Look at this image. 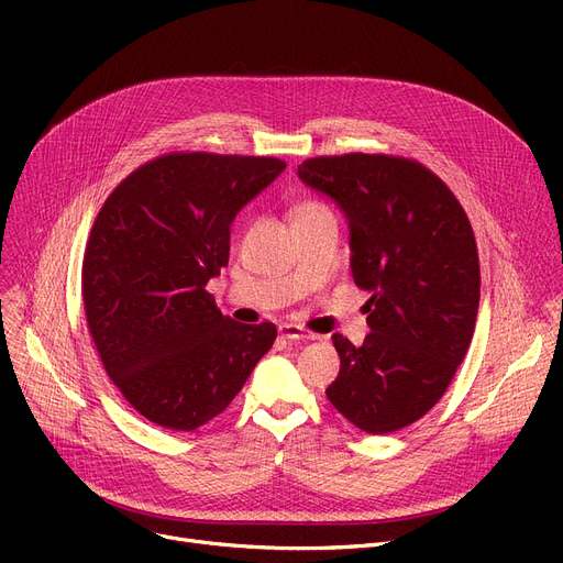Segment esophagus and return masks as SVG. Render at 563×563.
Here are the masks:
<instances>
[{"instance_id":"34e87169","label":"esophagus","mask_w":563,"mask_h":563,"mask_svg":"<svg viewBox=\"0 0 563 563\" xmlns=\"http://www.w3.org/2000/svg\"><path fill=\"white\" fill-rule=\"evenodd\" d=\"M278 333H280V338H285V340H314V338H317V335L308 333L306 329L297 327V323H280Z\"/></svg>"}]
</instances>
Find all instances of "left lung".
Instances as JSON below:
<instances>
[{"mask_svg":"<svg viewBox=\"0 0 563 563\" xmlns=\"http://www.w3.org/2000/svg\"><path fill=\"white\" fill-rule=\"evenodd\" d=\"M299 180L331 198L349 225L351 274L372 294L369 333H340V374L327 397L361 431H399L435 406L475 333L479 257L448 185L388 155L306 159Z\"/></svg>","mask_w":563,"mask_h":563,"instance_id":"8db88e82","label":"left lung"}]
</instances>
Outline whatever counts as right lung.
<instances>
[{
    "label": "right lung",
    "mask_w": 563,
    "mask_h": 563,
    "mask_svg": "<svg viewBox=\"0 0 563 563\" xmlns=\"http://www.w3.org/2000/svg\"><path fill=\"white\" fill-rule=\"evenodd\" d=\"M285 170L274 157L166 155L113 189L88 236L86 321L115 388L145 420L194 431L228 408L276 340L232 321L205 285L230 225Z\"/></svg>",
    "instance_id": "1"
}]
</instances>
